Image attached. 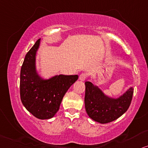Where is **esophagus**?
Masks as SVG:
<instances>
[{
    "instance_id": "34e87169",
    "label": "esophagus",
    "mask_w": 148,
    "mask_h": 148,
    "mask_svg": "<svg viewBox=\"0 0 148 148\" xmlns=\"http://www.w3.org/2000/svg\"><path fill=\"white\" fill-rule=\"evenodd\" d=\"M87 74H85V73H82V74L79 76V80H81V81H84V80L87 78Z\"/></svg>"
}]
</instances>
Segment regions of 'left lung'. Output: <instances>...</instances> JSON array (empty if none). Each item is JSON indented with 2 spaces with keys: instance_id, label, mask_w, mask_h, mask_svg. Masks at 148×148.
<instances>
[{
  "instance_id": "1",
  "label": "left lung",
  "mask_w": 148,
  "mask_h": 148,
  "mask_svg": "<svg viewBox=\"0 0 148 148\" xmlns=\"http://www.w3.org/2000/svg\"><path fill=\"white\" fill-rule=\"evenodd\" d=\"M85 84V106L88 116L100 124L111 122L128 109L133 95V87L128 88L119 97L109 96L90 81Z\"/></svg>"
}]
</instances>
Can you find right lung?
Instances as JSON below:
<instances>
[{"mask_svg": "<svg viewBox=\"0 0 148 148\" xmlns=\"http://www.w3.org/2000/svg\"><path fill=\"white\" fill-rule=\"evenodd\" d=\"M41 39L27 52L20 71V98L24 107L40 119L53 117L63 96L72 85L78 80V75L59 74L45 78L37 69L36 57Z\"/></svg>", "mask_w": 148, "mask_h": 148, "instance_id": "obj_1", "label": "right lung"}]
</instances>
